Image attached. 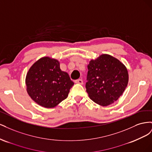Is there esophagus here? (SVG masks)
Segmentation results:
<instances>
[{"label":"esophagus","mask_w":152,"mask_h":152,"mask_svg":"<svg viewBox=\"0 0 152 152\" xmlns=\"http://www.w3.org/2000/svg\"><path fill=\"white\" fill-rule=\"evenodd\" d=\"M75 82L76 84H83V80L82 79H77L76 80H75Z\"/></svg>","instance_id":"obj_1"}]
</instances>
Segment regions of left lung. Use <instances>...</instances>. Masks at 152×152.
Segmentation results:
<instances>
[{
  "instance_id": "left-lung-1",
  "label": "left lung",
  "mask_w": 152,
  "mask_h": 152,
  "mask_svg": "<svg viewBox=\"0 0 152 152\" xmlns=\"http://www.w3.org/2000/svg\"><path fill=\"white\" fill-rule=\"evenodd\" d=\"M86 88L91 100L106 107L117 101L129 80L126 67L117 59L102 54L87 65Z\"/></svg>"
}]
</instances>
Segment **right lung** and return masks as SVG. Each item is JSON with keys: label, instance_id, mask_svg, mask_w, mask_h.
<instances>
[{"label": "right lung", "instance_id": "obj_1", "mask_svg": "<svg viewBox=\"0 0 152 152\" xmlns=\"http://www.w3.org/2000/svg\"><path fill=\"white\" fill-rule=\"evenodd\" d=\"M27 93L35 102L53 108L65 99L74 83L61 71L56 59L44 57L31 66L26 77Z\"/></svg>", "mask_w": 152, "mask_h": 152}]
</instances>
